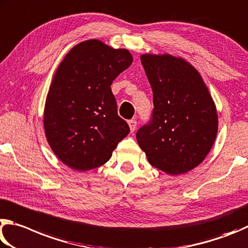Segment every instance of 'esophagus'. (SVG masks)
Returning a JSON list of instances; mask_svg holds the SVG:
<instances>
[{"label": "esophagus", "instance_id": "obj_1", "mask_svg": "<svg viewBox=\"0 0 248 248\" xmlns=\"http://www.w3.org/2000/svg\"><path fill=\"white\" fill-rule=\"evenodd\" d=\"M128 125H129V129H131V132H135L136 126H137V122L135 120H129L128 121Z\"/></svg>", "mask_w": 248, "mask_h": 248}]
</instances>
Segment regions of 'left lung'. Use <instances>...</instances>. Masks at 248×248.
Wrapping results in <instances>:
<instances>
[{
  "label": "left lung",
  "mask_w": 248,
  "mask_h": 248,
  "mask_svg": "<svg viewBox=\"0 0 248 248\" xmlns=\"http://www.w3.org/2000/svg\"><path fill=\"white\" fill-rule=\"evenodd\" d=\"M141 64L154 93L149 124L136 134L149 163L179 175L199 166L218 133L214 99L192 64L171 54H142Z\"/></svg>",
  "instance_id": "obj_1"
}]
</instances>
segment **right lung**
Here are the masks:
<instances>
[{"label":"right lung","mask_w":248,"mask_h":248,"mask_svg":"<svg viewBox=\"0 0 248 248\" xmlns=\"http://www.w3.org/2000/svg\"><path fill=\"white\" fill-rule=\"evenodd\" d=\"M132 62L128 50L97 39L78 43L64 56L46 94L43 127L65 166L80 172L101 167L128 135L111 85Z\"/></svg>","instance_id":"1"}]
</instances>
